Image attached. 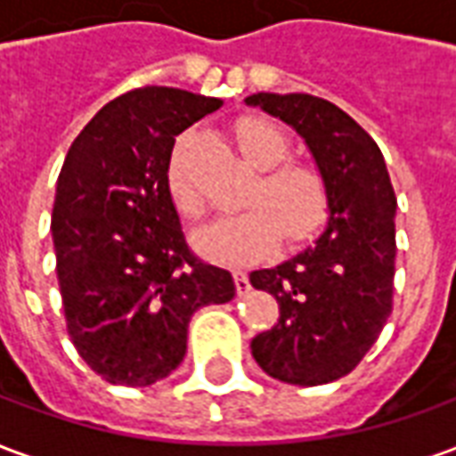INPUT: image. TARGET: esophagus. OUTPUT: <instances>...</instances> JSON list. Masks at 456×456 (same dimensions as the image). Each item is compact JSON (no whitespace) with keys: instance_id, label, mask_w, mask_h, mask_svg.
<instances>
[{"instance_id":"34e87169","label":"esophagus","mask_w":456,"mask_h":456,"mask_svg":"<svg viewBox=\"0 0 456 456\" xmlns=\"http://www.w3.org/2000/svg\"><path fill=\"white\" fill-rule=\"evenodd\" d=\"M234 286H237L239 296H247L251 290V283H248V276L244 271H234Z\"/></svg>"}]
</instances>
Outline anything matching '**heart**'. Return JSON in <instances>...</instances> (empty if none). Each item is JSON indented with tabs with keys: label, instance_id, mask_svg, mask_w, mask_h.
I'll list each match as a JSON object with an SVG mask.
<instances>
[{
	"label": "heart",
	"instance_id": "b5f03b06",
	"mask_svg": "<svg viewBox=\"0 0 456 456\" xmlns=\"http://www.w3.org/2000/svg\"><path fill=\"white\" fill-rule=\"evenodd\" d=\"M237 141L251 166L264 170L251 195L254 208L198 232L195 244L200 251L212 261L244 264L271 254L283 234L288 247H300L315 237L330 209V188L322 170L303 160H283L288 141L273 121H239ZM166 185L173 205L185 217L202 215V195L190 178L183 141L170 153Z\"/></svg>",
	"mask_w": 456,
	"mask_h": 456
}]
</instances>
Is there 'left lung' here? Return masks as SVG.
I'll list each match as a JSON object with an SVG mask.
<instances>
[{
  "label": "left lung",
  "instance_id": "obj_1",
  "mask_svg": "<svg viewBox=\"0 0 456 456\" xmlns=\"http://www.w3.org/2000/svg\"><path fill=\"white\" fill-rule=\"evenodd\" d=\"M244 102L296 129L330 188L327 227L313 247L248 281L278 300L281 317L251 339L278 381L342 379L381 335L393 305L395 192L376 141L337 104L303 93L248 94Z\"/></svg>",
  "mask_w": 456,
  "mask_h": 456
}]
</instances>
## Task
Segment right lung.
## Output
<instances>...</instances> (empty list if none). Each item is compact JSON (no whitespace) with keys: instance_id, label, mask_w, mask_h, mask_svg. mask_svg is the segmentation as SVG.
<instances>
[{"instance_id":"obj_1","label":"right lung","mask_w":456,"mask_h":456,"mask_svg":"<svg viewBox=\"0 0 456 456\" xmlns=\"http://www.w3.org/2000/svg\"><path fill=\"white\" fill-rule=\"evenodd\" d=\"M219 107L178 87H139L104 104L65 156L55 273L68 335L104 381L166 379L185 356L195 310L237 293L229 271L188 248L166 185L175 136Z\"/></svg>"}]
</instances>
